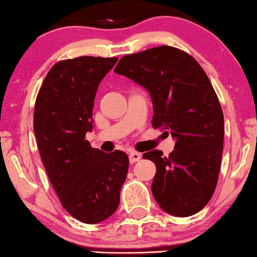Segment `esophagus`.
<instances>
[{
    "label": "esophagus",
    "instance_id": "34e87169",
    "mask_svg": "<svg viewBox=\"0 0 257 257\" xmlns=\"http://www.w3.org/2000/svg\"><path fill=\"white\" fill-rule=\"evenodd\" d=\"M128 159H130V163L134 164V163L139 162L141 159V153H137V152H130Z\"/></svg>",
    "mask_w": 257,
    "mask_h": 257
}]
</instances>
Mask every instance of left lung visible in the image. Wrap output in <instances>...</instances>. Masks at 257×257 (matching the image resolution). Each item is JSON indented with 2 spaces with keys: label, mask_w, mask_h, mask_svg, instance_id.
Here are the masks:
<instances>
[{
  "label": "left lung",
  "mask_w": 257,
  "mask_h": 257,
  "mask_svg": "<svg viewBox=\"0 0 257 257\" xmlns=\"http://www.w3.org/2000/svg\"><path fill=\"white\" fill-rule=\"evenodd\" d=\"M114 72L150 92L152 126L175 140L168 157L157 150L142 156L157 167L154 200L173 216L197 213L216 190L224 141L223 110L206 72L191 55L168 45L125 55Z\"/></svg>",
  "instance_id": "1"
}]
</instances>
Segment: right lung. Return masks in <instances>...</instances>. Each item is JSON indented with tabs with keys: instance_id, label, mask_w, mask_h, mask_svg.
Here are the masks:
<instances>
[{
	"instance_id": "right-lung-1",
	"label": "right lung",
	"mask_w": 257,
	"mask_h": 257,
	"mask_svg": "<svg viewBox=\"0 0 257 257\" xmlns=\"http://www.w3.org/2000/svg\"><path fill=\"white\" fill-rule=\"evenodd\" d=\"M116 61L81 56L56 62L35 100L34 134L46 174L63 208L88 224L116 211L128 172L127 154L104 153L85 140L98 85Z\"/></svg>"
}]
</instances>
